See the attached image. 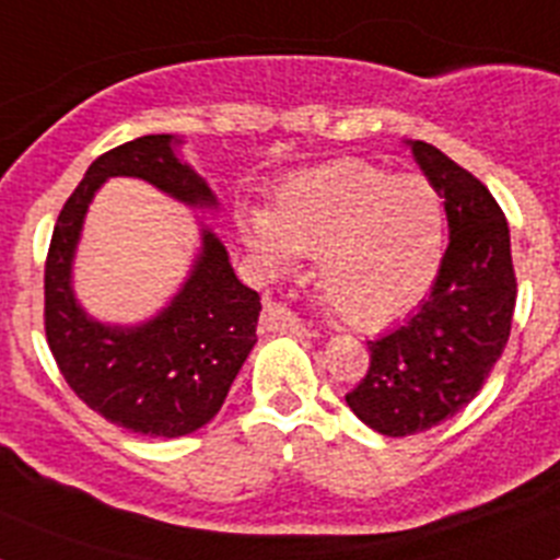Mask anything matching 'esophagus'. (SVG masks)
Listing matches in <instances>:
<instances>
[{"mask_svg": "<svg viewBox=\"0 0 560 560\" xmlns=\"http://www.w3.org/2000/svg\"><path fill=\"white\" fill-rule=\"evenodd\" d=\"M264 325L269 330H291V334H305V323L285 303L266 300L264 305Z\"/></svg>", "mask_w": 560, "mask_h": 560, "instance_id": "esophagus-1", "label": "esophagus"}]
</instances>
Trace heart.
<instances>
[{
    "label": "heart",
    "instance_id": "b5f03b06",
    "mask_svg": "<svg viewBox=\"0 0 560 560\" xmlns=\"http://www.w3.org/2000/svg\"><path fill=\"white\" fill-rule=\"evenodd\" d=\"M266 269L319 255V285L350 325L384 328L429 294L446 249V210L420 173L389 176L364 160H334L285 182L269 215L244 219Z\"/></svg>",
    "mask_w": 560,
    "mask_h": 560
}]
</instances>
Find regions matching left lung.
<instances>
[{
  "instance_id": "left-lung-1",
  "label": "left lung",
  "mask_w": 560,
  "mask_h": 560,
  "mask_svg": "<svg viewBox=\"0 0 560 560\" xmlns=\"http://www.w3.org/2000/svg\"><path fill=\"white\" fill-rule=\"evenodd\" d=\"M409 148L446 207L448 246L427 303L368 341V375L345 395L355 418L387 438L427 432L471 404L508 345L516 308L502 207L443 151L420 140Z\"/></svg>"
}]
</instances>
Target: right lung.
<instances>
[{"mask_svg": "<svg viewBox=\"0 0 560 560\" xmlns=\"http://www.w3.org/2000/svg\"><path fill=\"white\" fill-rule=\"evenodd\" d=\"M176 142L171 133H148L97 156L58 215L44 264V330L63 381L108 423L145 438H182L219 415L255 348L260 314V296L237 280L210 230L201 232V255L185 289L151 323L101 325L72 294L83 215L108 176H137L192 207L219 205L199 173L176 156Z\"/></svg>", "mask_w": 560, "mask_h": 560, "instance_id": "obj_1", "label": "right lung"}]
</instances>
